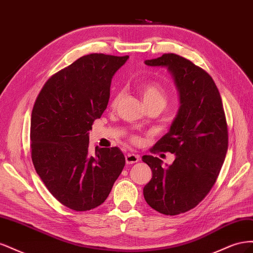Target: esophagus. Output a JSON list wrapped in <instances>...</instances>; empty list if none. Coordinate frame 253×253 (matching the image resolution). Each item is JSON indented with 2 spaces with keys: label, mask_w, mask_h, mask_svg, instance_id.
I'll use <instances>...</instances> for the list:
<instances>
[{
  "label": "esophagus",
  "mask_w": 253,
  "mask_h": 253,
  "mask_svg": "<svg viewBox=\"0 0 253 253\" xmlns=\"http://www.w3.org/2000/svg\"><path fill=\"white\" fill-rule=\"evenodd\" d=\"M139 159H140V157L138 155L132 154V153H128V154H126V162L127 165H132V164L139 162Z\"/></svg>",
  "instance_id": "esophagus-1"
}]
</instances>
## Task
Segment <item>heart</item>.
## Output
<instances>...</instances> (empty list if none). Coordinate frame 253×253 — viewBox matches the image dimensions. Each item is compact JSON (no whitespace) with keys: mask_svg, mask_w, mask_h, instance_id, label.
I'll list each match as a JSON object with an SVG mask.
<instances>
[{"mask_svg":"<svg viewBox=\"0 0 253 253\" xmlns=\"http://www.w3.org/2000/svg\"><path fill=\"white\" fill-rule=\"evenodd\" d=\"M139 90L142 96V99L145 104L158 103L162 105H166L167 103V94L164 87L159 83L155 81H144L139 84ZM121 98V94H115L113 100L111 102L112 108H116ZM131 141L133 143L140 142V138L138 136H132Z\"/></svg>","mask_w":253,"mask_h":253,"instance_id":"obj_1","label":"heart"}]
</instances>
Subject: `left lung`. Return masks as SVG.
<instances>
[{
	"mask_svg": "<svg viewBox=\"0 0 253 253\" xmlns=\"http://www.w3.org/2000/svg\"><path fill=\"white\" fill-rule=\"evenodd\" d=\"M149 66H166L173 75L180 96V108L170 131L151 152H170L175 160L151 155L142 162L152 170L143 188L145 202L166 215L193 209L210 192L228 150V126L219 91L211 76L190 60L175 53L145 61Z\"/></svg>",
	"mask_w": 253,
	"mask_h": 253,
	"instance_id": "1",
	"label": "left lung"
}]
</instances>
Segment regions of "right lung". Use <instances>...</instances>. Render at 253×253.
Wrapping results in <instances>:
<instances>
[{"instance_id":"1","label":"right lung","mask_w":253,"mask_h":253,"mask_svg":"<svg viewBox=\"0 0 253 253\" xmlns=\"http://www.w3.org/2000/svg\"><path fill=\"white\" fill-rule=\"evenodd\" d=\"M128 56L90 53L45 82L30 119V154L36 172L58 202L75 211L100 206L126 158L117 147L88 149V131L110 98L114 74Z\"/></svg>"}]
</instances>
